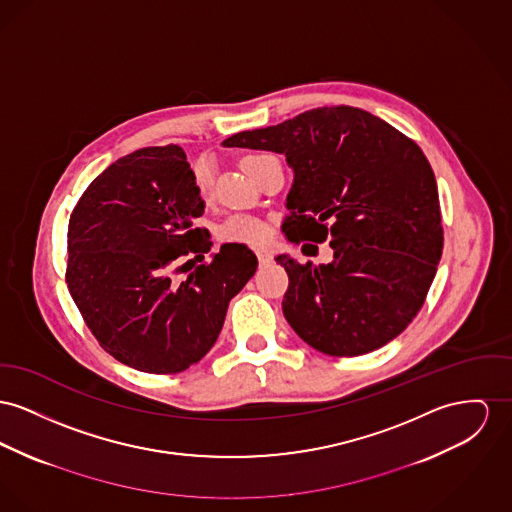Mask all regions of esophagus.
Here are the masks:
<instances>
[{"mask_svg":"<svg viewBox=\"0 0 512 512\" xmlns=\"http://www.w3.org/2000/svg\"><path fill=\"white\" fill-rule=\"evenodd\" d=\"M258 262H260V266L270 264V262H272V254L266 252V250H260V252H258Z\"/></svg>","mask_w":512,"mask_h":512,"instance_id":"esophagus-1","label":"esophagus"}]
</instances>
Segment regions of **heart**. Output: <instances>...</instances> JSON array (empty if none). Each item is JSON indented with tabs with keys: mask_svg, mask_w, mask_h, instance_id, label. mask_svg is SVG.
I'll return each instance as SVG.
<instances>
[{
	"mask_svg": "<svg viewBox=\"0 0 512 512\" xmlns=\"http://www.w3.org/2000/svg\"><path fill=\"white\" fill-rule=\"evenodd\" d=\"M254 157H258V155L244 157L242 165L248 163ZM194 182H196L200 194H207V190L211 188V167H209L207 161H198L194 165ZM221 239L227 240V242H239V244H246V246H262L270 239V229L258 217L233 215L231 219H227L223 223Z\"/></svg>",
	"mask_w": 512,
	"mask_h": 512,
	"instance_id": "obj_1",
	"label": "heart"
}]
</instances>
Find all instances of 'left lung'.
Segmentation results:
<instances>
[{
    "label": "left lung",
    "instance_id": "8db88e82",
    "mask_svg": "<svg viewBox=\"0 0 512 512\" xmlns=\"http://www.w3.org/2000/svg\"><path fill=\"white\" fill-rule=\"evenodd\" d=\"M223 145L283 153L295 180L281 231L297 244L330 237V264L275 258L289 275L283 314L297 336L334 357L363 355L400 336L423 307L443 254L437 180L419 145L343 104Z\"/></svg>",
    "mask_w": 512,
    "mask_h": 512
}]
</instances>
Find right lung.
I'll use <instances>...</instances> for the list:
<instances>
[{
    "instance_id": "1",
    "label": "right lung",
    "mask_w": 512,
    "mask_h": 512,
    "mask_svg": "<svg viewBox=\"0 0 512 512\" xmlns=\"http://www.w3.org/2000/svg\"><path fill=\"white\" fill-rule=\"evenodd\" d=\"M204 207L178 145L118 159L73 207L69 293L104 351L132 369L174 375L198 363L219 338L229 301L258 268L256 254L237 242L204 262L213 246L196 227ZM184 259L201 264L174 282Z\"/></svg>"
}]
</instances>
